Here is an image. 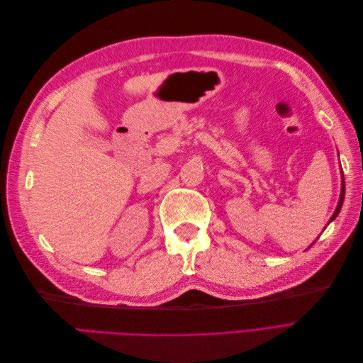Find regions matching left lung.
Wrapping results in <instances>:
<instances>
[{
  "label": "left lung",
  "instance_id": "8db88e82",
  "mask_svg": "<svg viewBox=\"0 0 363 363\" xmlns=\"http://www.w3.org/2000/svg\"><path fill=\"white\" fill-rule=\"evenodd\" d=\"M344 192H345V183H344V177H342V191H340V196H339V203H337V207H336V211H335L333 216L330 218V221H333V219L336 218V215H337V213H339V211H340V206H342V201H344Z\"/></svg>",
  "mask_w": 363,
  "mask_h": 363
}]
</instances>
